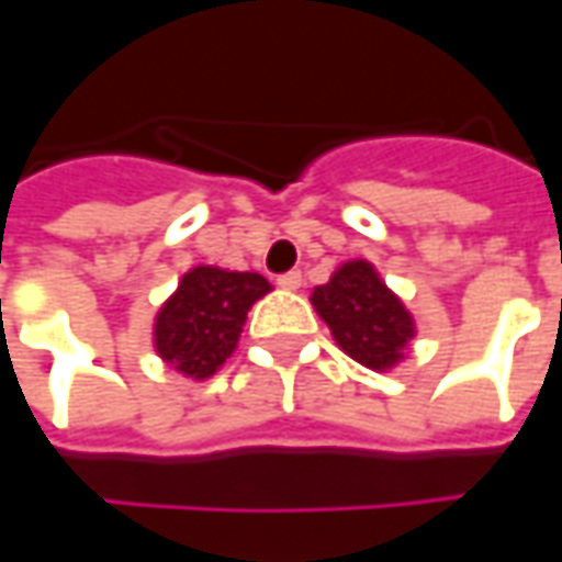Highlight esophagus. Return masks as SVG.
I'll return each mask as SVG.
<instances>
[{"mask_svg":"<svg viewBox=\"0 0 562 562\" xmlns=\"http://www.w3.org/2000/svg\"><path fill=\"white\" fill-rule=\"evenodd\" d=\"M278 288H284V291H300V288H303V274H300V271L281 274V278H278Z\"/></svg>","mask_w":562,"mask_h":562,"instance_id":"34e87169","label":"esophagus"}]
</instances>
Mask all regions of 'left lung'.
Returning a JSON list of instances; mask_svg holds the SVG:
<instances>
[{"mask_svg": "<svg viewBox=\"0 0 562 562\" xmlns=\"http://www.w3.org/2000/svg\"><path fill=\"white\" fill-rule=\"evenodd\" d=\"M310 300L331 328L337 347L372 372L394 369L416 337L409 310L366 259L344 262L328 284L315 288Z\"/></svg>", "mask_w": 562, "mask_h": 562, "instance_id": "left-lung-1", "label": "left lung"}]
</instances>
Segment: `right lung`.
<instances>
[{"label":"right lung","instance_id":"add662e5","mask_svg":"<svg viewBox=\"0 0 562 562\" xmlns=\"http://www.w3.org/2000/svg\"><path fill=\"white\" fill-rule=\"evenodd\" d=\"M271 284L256 271L196 266L156 313L153 347L184 378L205 381L237 350L247 313Z\"/></svg>","mask_w":562,"mask_h":562}]
</instances>
